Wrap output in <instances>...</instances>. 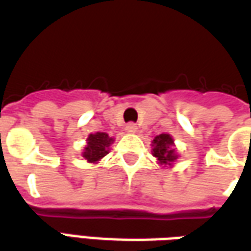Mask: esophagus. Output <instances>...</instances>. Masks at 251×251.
Instances as JSON below:
<instances>
[{"mask_svg":"<svg viewBox=\"0 0 251 251\" xmlns=\"http://www.w3.org/2000/svg\"><path fill=\"white\" fill-rule=\"evenodd\" d=\"M126 131L129 132V134H135V132L138 131V126H136L135 123H128V124L126 126Z\"/></svg>","mask_w":251,"mask_h":251,"instance_id":"34e87169","label":"esophagus"}]
</instances>
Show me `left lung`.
<instances>
[{
  "label": "left lung",
  "mask_w": 251,
  "mask_h": 251,
  "mask_svg": "<svg viewBox=\"0 0 251 251\" xmlns=\"http://www.w3.org/2000/svg\"><path fill=\"white\" fill-rule=\"evenodd\" d=\"M152 155L161 165H173L177 161V152L174 149V140L169 134H161L152 140Z\"/></svg>",
  "instance_id": "left-lung-1"
}]
</instances>
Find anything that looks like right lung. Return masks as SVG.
Here are the masks:
<instances>
[{
    "label": "right lung",
    "mask_w": 251,
    "mask_h": 251,
    "mask_svg": "<svg viewBox=\"0 0 251 251\" xmlns=\"http://www.w3.org/2000/svg\"><path fill=\"white\" fill-rule=\"evenodd\" d=\"M113 143V138H109L105 132L90 134L86 139V147L82 157L90 163H96L109 152V146Z\"/></svg>",
    "instance_id": "right-lung-1"
}]
</instances>
